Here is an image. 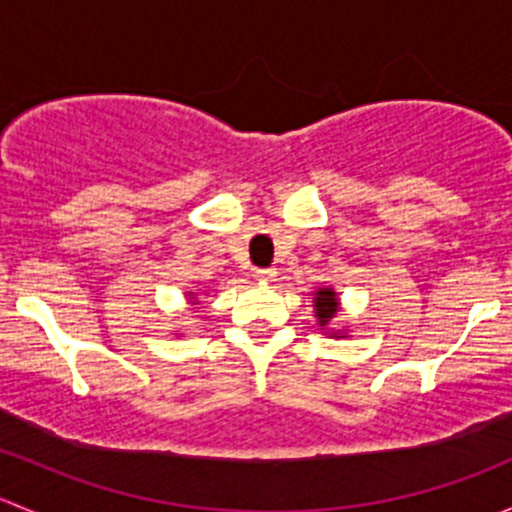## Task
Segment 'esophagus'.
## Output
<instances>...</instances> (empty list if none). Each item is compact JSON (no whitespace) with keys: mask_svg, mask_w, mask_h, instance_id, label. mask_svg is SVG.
<instances>
[{"mask_svg":"<svg viewBox=\"0 0 512 512\" xmlns=\"http://www.w3.org/2000/svg\"><path fill=\"white\" fill-rule=\"evenodd\" d=\"M252 277H255L257 282H272L277 277V272L272 270V267H260V270H255V275Z\"/></svg>","mask_w":512,"mask_h":512,"instance_id":"esophagus-1","label":"esophagus"}]
</instances>
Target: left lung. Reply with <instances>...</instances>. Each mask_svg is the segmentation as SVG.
<instances>
[{
  "instance_id": "obj_1",
  "label": "left lung",
  "mask_w": 512,
  "mask_h": 512,
  "mask_svg": "<svg viewBox=\"0 0 512 512\" xmlns=\"http://www.w3.org/2000/svg\"><path fill=\"white\" fill-rule=\"evenodd\" d=\"M312 307H314V317H317L319 327L327 329L329 337L332 339L347 337L349 329H332V319L337 317V312L342 309V302H339V294L334 292V287H319L317 292H314Z\"/></svg>"
}]
</instances>
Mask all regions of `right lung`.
<instances>
[{"label":"right lung","mask_w":512,"mask_h":512,"mask_svg":"<svg viewBox=\"0 0 512 512\" xmlns=\"http://www.w3.org/2000/svg\"><path fill=\"white\" fill-rule=\"evenodd\" d=\"M185 297H188V304H193V309H198V294L195 292H185Z\"/></svg>","instance_id":"1"}]
</instances>
